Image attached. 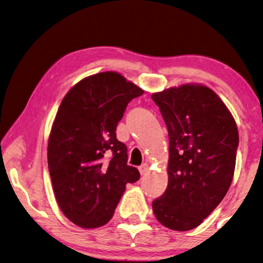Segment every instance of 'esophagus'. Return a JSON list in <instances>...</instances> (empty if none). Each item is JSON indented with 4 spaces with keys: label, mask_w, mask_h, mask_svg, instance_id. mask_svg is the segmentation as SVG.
I'll list each match as a JSON object with an SVG mask.
<instances>
[{
    "label": "esophagus",
    "mask_w": 263,
    "mask_h": 263,
    "mask_svg": "<svg viewBox=\"0 0 263 263\" xmlns=\"http://www.w3.org/2000/svg\"><path fill=\"white\" fill-rule=\"evenodd\" d=\"M148 170H149V165H148L147 163H144V164H141V165L139 166V171H140L141 175L147 174Z\"/></svg>",
    "instance_id": "esophagus-1"
}]
</instances>
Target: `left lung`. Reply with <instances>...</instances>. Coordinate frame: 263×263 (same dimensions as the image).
Instances as JSON below:
<instances>
[{"label":"left lung","instance_id":"8db88e82","mask_svg":"<svg viewBox=\"0 0 263 263\" xmlns=\"http://www.w3.org/2000/svg\"><path fill=\"white\" fill-rule=\"evenodd\" d=\"M152 99L169 133V181L153 201V212L162 226L187 231L203 222L230 187L239 142L237 124L204 85L171 87Z\"/></svg>","mask_w":263,"mask_h":263}]
</instances>
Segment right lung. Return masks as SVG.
<instances>
[{"label": "right lung", "instance_id": "right-lung-1", "mask_svg": "<svg viewBox=\"0 0 263 263\" xmlns=\"http://www.w3.org/2000/svg\"><path fill=\"white\" fill-rule=\"evenodd\" d=\"M144 93L121 73L89 76L71 88L57 110L48 139V169L62 213L76 226L110 221L127 183L140 178L127 165L116 127L127 103Z\"/></svg>", "mask_w": 263, "mask_h": 263}]
</instances>
